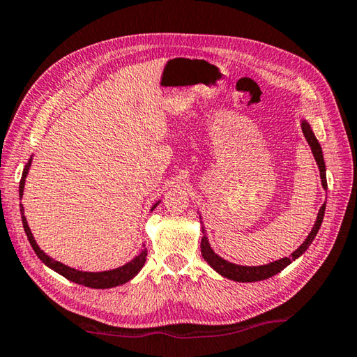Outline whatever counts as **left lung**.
<instances>
[{
    "label": "left lung",
    "mask_w": 357,
    "mask_h": 357,
    "mask_svg": "<svg viewBox=\"0 0 357 357\" xmlns=\"http://www.w3.org/2000/svg\"><path fill=\"white\" fill-rule=\"evenodd\" d=\"M301 126H302V132H304L305 140L309 142L313 157H315V160L318 164L319 176H321V184H323L324 189H328V183H326V165H324L321 146H319V143L317 140L315 134L312 132V128L309 126V123H307V121H302ZM324 209H326V204H323V206L319 208V213L317 215L315 225H313L312 231L309 233L307 239L299 245V249H296L289 257L277 259V261H273L269 264H263V266H241V264L229 263V261H227V259H223L222 257L217 255V253L213 249H211L204 228H202V231H203L202 245H200L202 247V255H203L204 259H206L211 268L217 271V273H219L220 275L227 277V279H229V280H234V282H258V280L269 279V277L279 274L280 271L285 269L289 263H293L296 258H299L302 253L309 249L312 241L315 239V236H317L319 227H321V222H323V217H324Z\"/></svg>",
    "instance_id": "1"
}]
</instances>
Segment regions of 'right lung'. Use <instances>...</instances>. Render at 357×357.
<instances>
[{"instance_id":"add662e5","label":"right lung","mask_w":357,"mask_h":357,"mask_svg":"<svg viewBox=\"0 0 357 357\" xmlns=\"http://www.w3.org/2000/svg\"><path fill=\"white\" fill-rule=\"evenodd\" d=\"M29 165H31V159L28 160L25 170H23V174H22L20 189H19L20 197L23 195V187H25V178H26V174H28ZM157 204H159V203H155L154 206H153V209L157 206ZM20 213H22L23 228H25V233H26V236H28V241H29V244H31L33 250L36 252V255H38L42 259V263L47 264L48 268L53 269V271H56L58 274H61L68 280L78 283V285H84V287H89V288H113V287L123 285V283L129 282L130 279H134V277L138 273H140V269L143 268L144 261H146L148 250L143 249L140 255L135 257L128 264L121 266V268H116V269H112V271H104V273H84V271H77L74 268H69V266H66V264L59 263V261H55V259H53V258L45 255L44 250L39 249V245L36 244V241H34L31 229H29V227H28L26 217H25V214H23V206L20 208Z\"/></svg>"}]
</instances>
